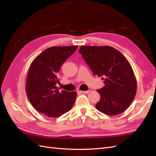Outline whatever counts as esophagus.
Returning a JSON list of instances; mask_svg holds the SVG:
<instances>
[{"label":"esophagus","instance_id":"34e87169","mask_svg":"<svg viewBox=\"0 0 156 156\" xmlns=\"http://www.w3.org/2000/svg\"><path fill=\"white\" fill-rule=\"evenodd\" d=\"M90 90H79V92H80L81 93H83V94H88L90 92Z\"/></svg>","mask_w":156,"mask_h":156}]
</instances>
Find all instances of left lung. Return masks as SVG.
Wrapping results in <instances>:
<instances>
[{
    "instance_id": "1",
    "label": "left lung",
    "mask_w": 156,
    "mask_h": 156,
    "mask_svg": "<svg viewBox=\"0 0 156 156\" xmlns=\"http://www.w3.org/2000/svg\"><path fill=\"white\" fill-rule=\"evenodd\" d=\"M79 53L93 74L104 81L105 86L97 90L100 94L97 109L109 116L124 112L136 92V81L128 60L110 46L83 45Z\"/></svg>"
}]
</instances>
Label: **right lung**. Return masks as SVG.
<instances>
[{
    "instance_id": "obj_1",
    "label": "right lung",
    "mask_w": 156,
    "mask_h": 156,
    "mask_svg": "<svg viewBox=\"0 0 156 156\" xmlns=\"http://www.w3.org/2000/svg\"><path fill=\"white\" fill-rule=\"evenodd\" d=\"M77 45L51 47L32 61L27 74L26 94L36 110L49 117L56 118L73 105L76 92L59 91L56 84L61 66L77 50Z\"/></svg>"
}]
</instances>
